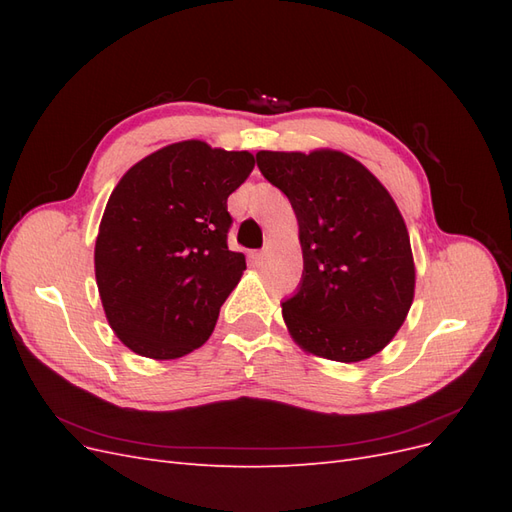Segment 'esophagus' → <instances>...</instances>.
Returning <instances> with one entry per match:
<instances>
[{
  "mask_svg": "<svg viewBox=\"0 0 512 512\" xmlns=\"http://www.w3.org/2000/svg\"><path fill=\"white\" fill-rule=\"evenodd\" d=\"M252 260L256 262V265H258V267H260V265H262V262H265V260H267V254H265V252H254V254H252Z\"/></svg>",
  "mask_w": 512,
  "mask_h": 512,
  "instance_id": "34e87169",
  "label": "esophagus"
}]
</instances>
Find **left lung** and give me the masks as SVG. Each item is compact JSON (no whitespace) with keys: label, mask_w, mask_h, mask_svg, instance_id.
Returning a JSON list of instances; mask_svg holds the SVG:
<instances>
[{"label":"left lung","mask_w":512,"mask_h":512,"mask_svg":"<svg viewBox=\"0 0 512 512\" xmlns=\"http://www.w3.org/2000/svg\"><path fill=\"white\" fill-rule=\"evenodd\" d=\"M299 222L303 275L282 316L305 352L365 361L391 342L414 299L404 218L384 185L342 151H258Z\"/></svg>","instance_id":"obj_1"}]
</instances>
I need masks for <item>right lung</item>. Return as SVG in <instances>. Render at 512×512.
Instances as JSON below:
<instances>
[{"instance_id": "obj_1", "label": "right lung", "mask_w": 512, "mask_h": 512, "mask_svg": "<svg viewBox=\"0 0 512 512\" xmlns=\"http://www.w3.org/2000/svg\"><path fill=\"white\" fill-rule=\"evenodd\" d=\"M254 164L250 151L181 141L115 185L96 239V282L108 324L132 352L179 359L213 333L245 271V256L226 243V200Z\"/></svg>"}]
</instances>
